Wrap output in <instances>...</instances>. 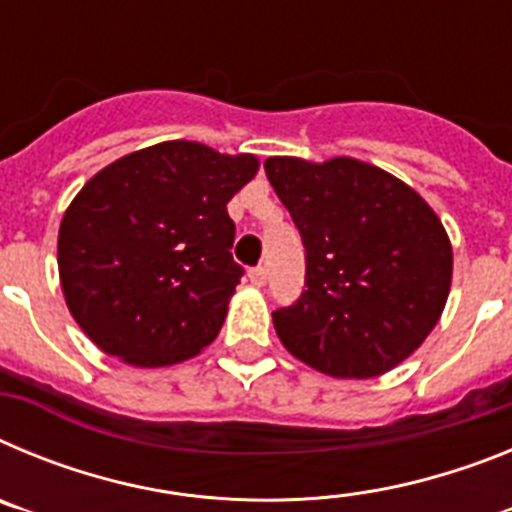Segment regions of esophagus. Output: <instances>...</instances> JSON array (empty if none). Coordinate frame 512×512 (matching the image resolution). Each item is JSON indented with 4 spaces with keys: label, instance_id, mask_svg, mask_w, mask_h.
I'll return each instance as SVG.
<instances>
[{
    "label": "esophagus",
    "instance_id": "1",
    "mask_svg": "<svg viewBox=\"0 0 512 512\" xmlns=\"http://www.w3.org/2000/svg\"><path fill=\"white\" fill-rule=\"evenodd\" d=\"M248 279H251V284H256V287H264V284H266V269H264V266H256V269L248 271Z\"/></svg>",
    "mask_w": 512,
    "mask_h": 512
}]
</instances>
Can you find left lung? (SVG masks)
I'll list each match as a JSON object with an SVG mask.
<instances>
[{
  "label": "left lung",
  "instance_id": "obj_1",
  "mask_svg": "<svg viewBox=\"0 0 512 512\" xmlns=\"http://www.w3.org/2000/svg\"><path fill=\"white\" fill-rule=\"evenodd\" d=\"M264 169L307 251V289L271 315L282 346L333 379L392 372L449 300L454 251L441 217L359 158L269 156Z\"/></svg>",
  "mask_w": 512,
  "mask_h": 512
}]
</instances>
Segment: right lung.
<instances>
[{
	"label": "right lung",
	"instance_id": "add662e5",
	"mask_svg": "<svg viewBox=\"0 0 512 512\" xmlns=\"http://www.w3.org/2000/svg\"><path fill=\"white\" fill-rule=\"evenodd\" d=\"M256 174L253 153L164 140L79 189L58 228V277L94 346L158 369L215 341L243 274L230 256L228 202Z\"/></svg>",
	"mask_w": 512,
	"mask_h": 512
}]
</instances>
